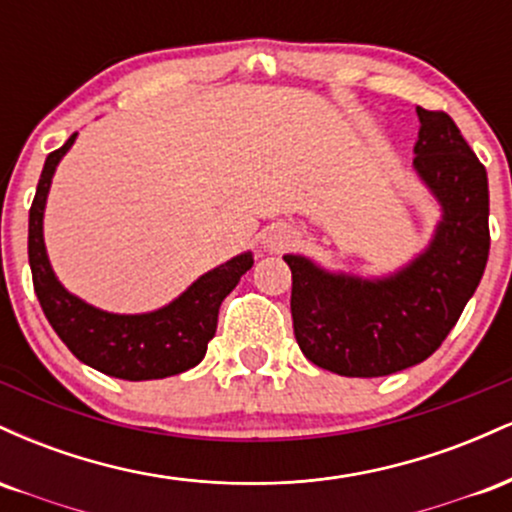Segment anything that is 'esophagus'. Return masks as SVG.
Returning <instances> with one entry per match:
<instances>
[{
  "instance_id": "1",
  "label": "esophagus",
  "mask_w": 512,
  "mask_h": 512,
  "mask_svg": "<svg viewBox=\"0 0 512 512\" xmlns=\"http://www.w3.org/2000/svg\"><path fill=\"white\" fill-rule=\"evenodd\" d=\"M293 240V233L289 228H274V231H269L267 236H264V245H267L269 250H284L286 245H291Z\"/></svg>"
}]
</instances>
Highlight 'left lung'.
I'll list each match as a JSON object with an SVG mask.
<instances>
[{
  "label": "left lung",
  "instance_id": "1",
  "mask_svg": "<svg viewBox=\"0 0 512 512\" xmlns=\"http://www.w3.org/2000/svg\"><path fill=\"white\" fill-rule=\"evenodd\" d=\"M421 120L414 168L443 207L424 255L390 279L330 274L298 255L291 267L293 334L315 366L346 378H380L426 361L477 291L491 248L489 178L443 110Z\"/></svg>",
  "mask_w": 512,
  "mask_h": 512
}]
</instances>
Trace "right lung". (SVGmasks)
I'll return each instance as SVG.
<instances>
[{
  "label": "right lung",
  "instance_id": "1",
  "mask_svg": "<svg viewBox=\"0 0 512 512\" xmlns=\"http://www.w3.org/2000/svg\"><path fill=\"white\" fill-rule=\"evenodd\" d=\"M74 139L76 132L45 158L28 211V262L40 308L67 349L105 375L120 380H158L195 368L216 334L221 301L252 267V255L245 252L199 276L178 301L156 313L113 315L79 301L57 281L43 243V209L52 173Z\"/></svg>",
  "mask_w": 512,
  "mask_h": 512
}]
</instances>
